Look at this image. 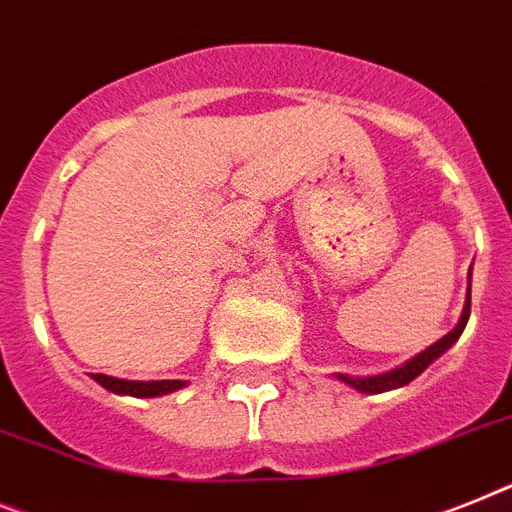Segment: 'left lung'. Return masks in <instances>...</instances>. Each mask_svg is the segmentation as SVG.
Returning <instances> with one entry per match:
<instances>
[{"instance_id":"1","label":"left lung","mask_w":512,"mask_h":512,"mask_svg":"<svg viewBox=\"0 0 512 512\" xmlns=\"http://www.w3.org/2000/svg\"><path fill=\"white\" fill-rule=\"evenodd\" d=\"M471 283V281H468ZM468 315H471V289H468L466 294V307H463V315H461V322L455 325V330H450L448 336H442L440 341L432 343L427 351H422L419 356H414L411 362H406L403 367L393 369V372H385V375H377V377H346V375H338V380L349 382L351 388L362 390V393H382V390H393V388H401V385H406V382H411L414 377H419L424 372V369L429 367V364L435 362L437 356L445 354V351L453 346L458 338H461L463 328H466L468 322Z\"/></svg>"}]
</instances>
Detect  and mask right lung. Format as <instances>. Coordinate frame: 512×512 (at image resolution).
I'll use <instances>...</instances> for the list:
<instances>
[{
    "instance_id": "obj_1",
    "label": "right lung",
    "mask_w": 512,
    "mask_h": 512,
    "mask_svg": "<svg viewBox=\"0 0 512 512\" xmlns=\"http://www.w3.org/2000/svg\"><path fill=\"white\" fill-rule=\"evenodd\" d=\"M98 385H103L111 393L122 395H135V398H153V395H166L171 390H179L184 385L182 380H156V382H132V380H119V377L109 375H93Z\"/></svg>"
}]
</instances>
